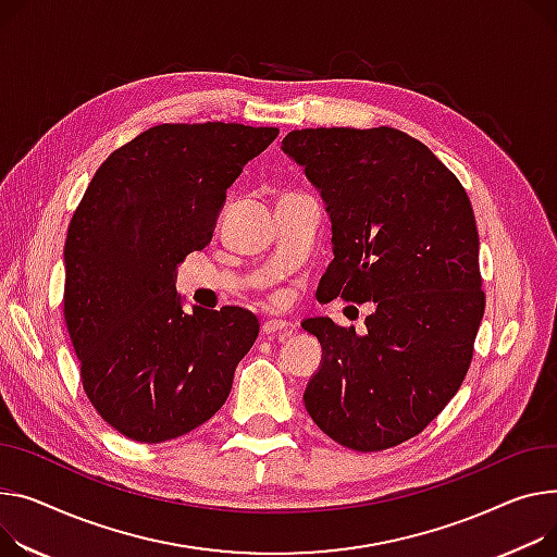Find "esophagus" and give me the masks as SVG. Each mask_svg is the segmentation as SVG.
Masks as SVG:
<instances>
[{
  "mask_svg": "<svg viewBox=\"0 0 557 557\" xmlns=\"http://www.w3.org/2000/svg\"><path fill=\"white\" fill-rule=\"evenodd\" d=\"M262 331L267 333V336H288V333H293V324L288 320L271 318L262 324Z\"/></svg>",
  "mask_w": 557,
  "mask_h": 557,
  "instance_id": "esophagus-1",
  "label": "esophagus"
}]
</instances>
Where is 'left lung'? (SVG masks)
I'll list each match as a JSON object with an SVG mask.
<instances>
[{"label": "left lung", "instance_id": "8db88e82", "mask_svg": "<svg viewBox=\"0 0 557 557\" xmlns=\"http://www.w3.org/2000/svg\"><path fill=\"white\" fill-rule=\"evenodd\" d=\"M282 152L331 219L322 300L374 302L362 336L331 318L302 322L322 345L305 407L341 446L387 450L436 419L470 367L486 309L470 199L421 140L392 127L295 129Z\"/></svg>", "mask_w": 557, "mask_h": 557}]
</instances>
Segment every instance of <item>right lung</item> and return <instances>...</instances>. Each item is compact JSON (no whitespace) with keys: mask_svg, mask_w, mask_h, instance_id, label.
<instances>
[{"mask_svg":"<svg viewBox=\"0 0 557 557\" xmlns=\"http://www.w3.org/2000/svg\"><path fill=\"white\" fill-rule=\"evenodd\" d=\"M237 123L157 125L111 152L73 212L64 320L96 412L163 443L226 403L259 322L242 307L183 311L176 269L210 244L226 190L277 138Z\"/></svg>","mask_w":557,"mask_h":557,"instance_id":"obj_1","label":"right lung"}]
</instances>
